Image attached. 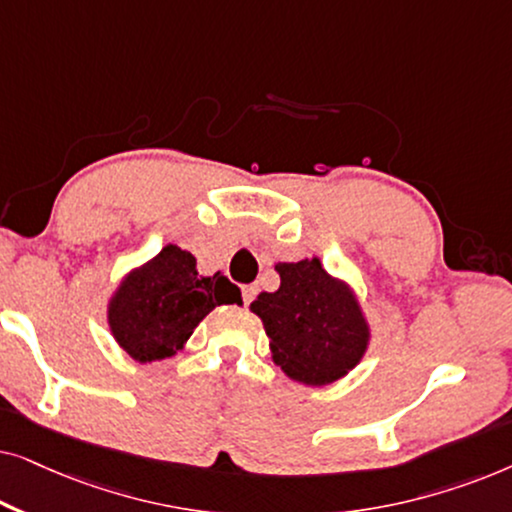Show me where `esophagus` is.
<instances>
[{"label":"esophagus","instance_id":"esophagus-1","mask_svg":"<svg viewBox=\"0 0 512 512\" xmlns=\"http://www.w3.org/2000/svg\"><path fill=\"white\" fill-rule=\"evenodd\" d=\"M256 293H258V286H254V284L242 286V298H244V305H249L251 300L256 298Z\"/></svg>","mask_w":512,"mask_h":512}]
</instances>
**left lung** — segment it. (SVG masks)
I'll return each instance as SVG.
<instances>
[{
	"instance_id": "left-lung-1",
	"label": "left lung",
	"mask_w": 512,
	"mask_h": 512,
	"mask_svg": "<svg viewBox=\"0 0 512 512\" xmlns=\"http://www.w3.org/2000/svg\"><path fill=\"white\" fill-rule=\"evenodd\" d=\"M279 289L263 291L249 310L263 321L272 361L293 382L324 387L361 363L370 324L352 284L326 272L317 256L279 263Z\"/></svg>"
}]
</instances>
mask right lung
<instances>
[{
	"label": "right lung",
	"instance_id": "add662e5",
	"mask_svg": "<svg viewBox=\"0 0 512 512\" xmlns=\"http://www.w3.org/2000/svg\"><path fill=\"white\" fill-rule=\"evenodd\" d=\"M191 251L167 244L149 261L125 272L107 303L109 331L139 363L172 359L195 326L219 305H242L226 275H200Z\"/></svg>",
	"mask_w": 512,
	"mask_h": 512
}]
</instances>
